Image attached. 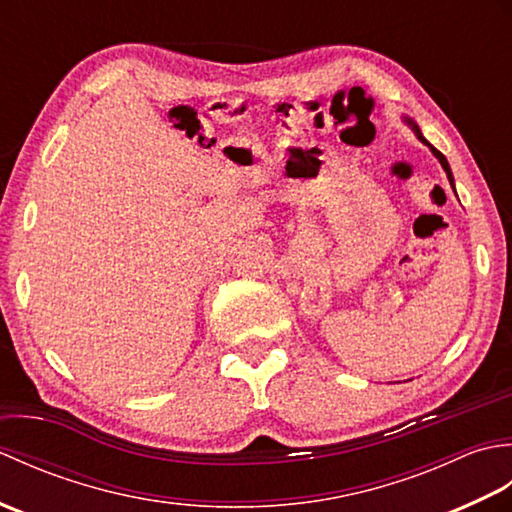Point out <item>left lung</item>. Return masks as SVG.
I'll use <instances>...</instances> for the list:
<instances>
[{
    "instance_id": "obj_1",
    "label": "left lung",
    "mask_w": 512,
    "mask_h": 512,
    "mask_svg": "<svg viewBox=\"0 0 512 512\" xmlns=\"http://www.w3.org/2000/svg\"><path fill=\"white\" fill-rule=\"evenodd\" d=\"M402 121H405V123H407V125H409L411 129H413V134H416V138L420 140V143H422V145H427V147L431 149V154L438 158V162H440V165H442L444 173H447V178H449V182H451V187L455 189V180H453V173H451V167H449V162H447V158H444V156L440 154V151H438L436 147H433V145L429 143V140H427V138H424V136H422V132H420V127L416 125V121H411V118H409V116H402Z\"/></svg>"
}]
</instances>
